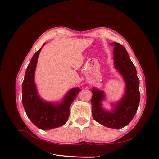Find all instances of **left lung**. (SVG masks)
Here are the masks:
<instances>
[{"label": "left lung", "instance_id": "obj_1", "mask_svg": "<svg viewBox=\"0 0 159 159\" xmlns=\"http://www.w3.org/2000/svg\"><path fill=\"white\" fill-rule=\"evenodd\" d=\"M114 46V64L126 83L125 94L123 98L115 105L113 112H108L102 107V101L104 99L103 91L96 89L92 91V115L93 119L103 125L113 129H121L131 121L140 102L139 92V80L137 70L129 56L125 47L117 42L111 43Z\"/></svg>", "mask_w": 159, "mask_h": 159}]
</instances>
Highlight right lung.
Masks as SVG:
<instances>
[{"label":"right lung","mask_w":159,"mask_h":159,"mask_svg":"<svg viewBox=\"0 0 159 159\" xmlns=\"http://www.w3.org/2000/svg\"><path fill=\"white\" fill-rule=\"evenodd\" d=\"M41 49L42 48L34 54L26 68L22 82V101L30 121L39 129L48 130L61 127L67 122L71 104L81 89L79 88H72L59 104L42 100L38 95L34 84L35 70Z\"/></svg>","instance_id":"obj_1"}]
</instances>
